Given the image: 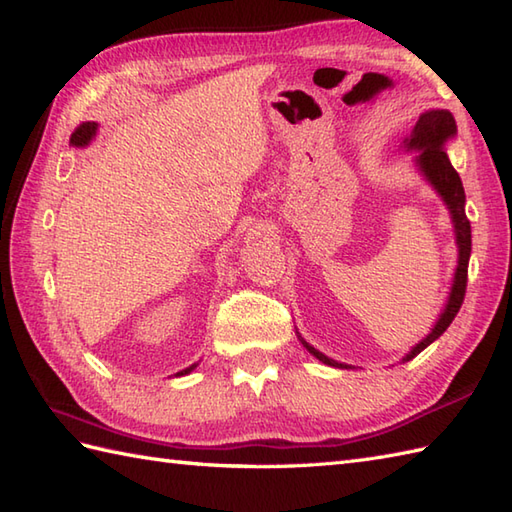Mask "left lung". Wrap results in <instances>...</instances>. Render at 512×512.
<instances>
[{
	"label": "left lung",
	"mask_w": 512,
	"mask_h": 512,
	"mask_svg": "<svg viewBox=\"0 0 512 512\" xmlns=\"http://www.w3.org/2000/svg\"><path fill=\"white\" fill-rule=\"evenodd\" d=\"M455 136H458V127H455L453 114L449 110H427L420 114L416 127L411 129V134L402 140L400 145L405 154H416L413 156V169L418 171V176L438 193V198L444 202V206H447L451 224H453L455 246H458V264H455L447 303H444V308L440 310L438 319L433 323L429 334L413 345L411 350L400 358V363L411 361V358H416L424 347H429L433 341H438L444 334V330H447L451 321L455 319V314H458L464 301L466 270H469V257H471V224L466 220V211H464L466 195H464L462 180L447 156V145ZM297 336L301 345L306 347V350L323 365L339 367V369H354V365L339 363L334 361V358L319 352L317 347H312L299 332Z\"/></svg>",
	"instance_id": "8db88e82"
}]
</instances>
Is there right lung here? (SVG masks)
Listing matches in <instances>:
<instances>
[{"mask_svg": "<svg viewBox=\"0 0 512 512\" xmlns=\"http://www.w3.org/2000/svg\"><path fill=\"white\" fill-rule=\"evenodd\" d=\"M96 132H99V123H94V121H88V123H83L81 127H76L74 129V134H72V138H70V145L72 147H76V149H85L88 147L92 140L96 138ZM200 363H193V365H189L187 369H180V372L176 374V376H187V374H191L195 367H198Z\"/></svg>", "mask_w": 512, "mask_h": 512, "instance_id": "right-lung-1", "label": "right lung"}]
</instances>
